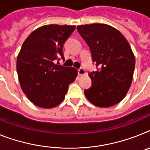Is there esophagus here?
<instances>
[{"mask_svg": "<svg viewBox=\"0 0 150 150\" xmlns=\"http://www.w3.org/2000/svg\"><path fill=\"white\" fill-rule=\"evenodd\" d=\"M78 73H79V75L81 76V75H85L86 73H85V69H83V68H80V69L78 70Z\"/></svg>", "mask_w": 150, "mask_h": 150, "instance_id": "obj_1", "label": "esophagus"}]
</instances>
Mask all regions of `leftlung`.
I'll return each mask as SVG.
<instances>
[{
	"mask_svg": "<svg viewBox=\"0 0 150 150\" xmlns=\"http://www.w3.org/2000/svg\"><path fill=\"white\" fill-rule=\"evenodd\" d=\"M77 30L90 48L92 61L100 67L88 74L92 85L85 91V96L95 106H114L131 85L135 68L131 47L121 33L109 25H79Z\"/></svg>",
	"mask_w": 150,
	"mask_h": 150,
	"instance_id": "left-lung-1",
	"label": "left lung"
}]
</instances>
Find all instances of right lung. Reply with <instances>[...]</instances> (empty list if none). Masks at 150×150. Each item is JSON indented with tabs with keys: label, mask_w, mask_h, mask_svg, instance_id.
Here are the masks:
<instances>
[{
	"label": "right lung",
	"mask_w": 150,
	"mask_h": 150,
	"mask_svg": "<svg viewBox=\"0 0 150 150\" xmlns=\"http://www.w3.org/2000/svg\"><path fill=\"white\" fill-rule=\"evenodd\" d=\"M75 29L69 25L42 26L23 43L17 59L19 81L23 93L36 106L59 105L77 77V69L56 63L64 59L63 44Z\"/></svg>",
	"instance_id": "add662e5"
}]
</instances>
